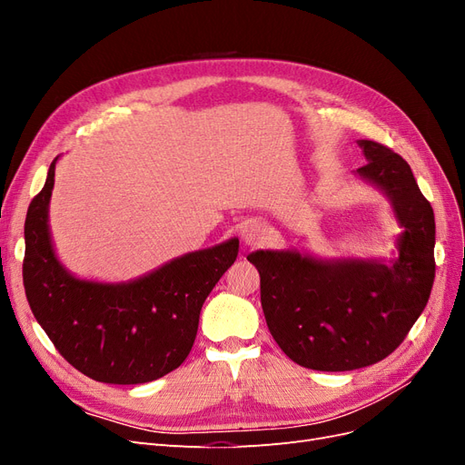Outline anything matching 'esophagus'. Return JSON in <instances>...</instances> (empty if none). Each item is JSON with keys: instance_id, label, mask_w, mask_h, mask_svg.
Masks as SVG:
<instances>
[{"instance_id": "obj_1", "label": "esophagus", "mask_w": 465, "mask_h": 465, "mask_svg": "<svg viewBox=\"0 0 465 465\" xmlns=\"http://www.w3.org/2000/svg\"><path fill=\"white\" fill-rule=\"evenodd\" d=\"M241 238L246 246H258L267 238V224L262 221L252 219L244 223V227L241 231Z\"/></svg>"}]
</instances>
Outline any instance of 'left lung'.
Instances as JSON below:
<instances>
[{
    "label": "left lung",
    "instance_id": "obj_1",
    "mask_svg": "<svg viewBox=\"0 0 465 465\" xmlns=\"http://www.w3.org/2000/svg\"><path fill=\"white\" fill-rule=\"evenodd\" d=\"M367 164L355 174L382 192L401 232L384 258H320L256 250L263 316L301 367L343 372L386 359L425 311L434 281V213L398 153L359 139Z\"/></svg>",
    "mask_w": 465,
    "mask_h": 465
}]
</instances>
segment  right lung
<instances>
[{
	"label": "right lung",
	"instance_id": "obj_1",
	"mask_svg": "<svg viewBox=\"0 0 465 465\" xmlns=\"http://www.w3.org/2000/svg\"><path fill=\"white\" fill-rule=\"evenodd\" d=\"M55 163L25 221L23 283L36 322L96 382L145 384L173 372L192 351L205 299L238 256V238L120 283L81 279L60 262L50 234Z\"/></svg>",
	"mask_w": 465,
	"mask_h": 465
}]
</instances>
